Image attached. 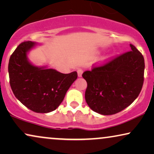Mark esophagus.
I'll return each instance as SVG.
<instances>
[{
	"instance_id": "1",
	"label": "esophagus",
	"mask_w": 154,
	"mask_h": 154,
	"mask_svg": "<svg viewBox=\"0 0 154 154\" xmlns=\"http://www.w3.org/2000/svg\"><path fill=\"white\" fill-rule=\"evenodd\" d=\"M82 73H83V69H81V68H79L77 69V74H78V77H82Z\"/></svg>"
}]
</instances>
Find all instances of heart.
I'll list each match as a JSON object with an SVG mask.
<instances>
[{"mask_svg":"<svg viewBox=\"0 0 154 154\" xmlns=\"http://www.w3.org/2000/svg\"><path fill=\"white\" fill-rule=\"evenodd\" d=\"M105 60H106V58H103V61Z\"/></svg>","mask_w":154,"mask_h":154,"instance_id":"b5f03b06","label":"heart"}]
</instances>
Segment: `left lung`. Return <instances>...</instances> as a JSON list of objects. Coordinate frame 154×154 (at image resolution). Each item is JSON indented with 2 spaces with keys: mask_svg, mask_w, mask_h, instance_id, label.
Segmentation results:
<instances>
[{
  "mask_svg": "<svg viewBox=\"0 0 154 154\" xmlns=\"http://www.w3.org/2000/svg\"><path fill=\"white\" fill-rule=\"evenodd\" d=\"M131 51L82 74L87 81L85 99L92 110L108 116L128 107L144 84V59L130 44Z\"/></svg>",
  "mask_w": 154,
  "mask_h": 154,
  "instance_id": "1",
  "label": "left lung"
}]
</instances>
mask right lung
I'll use <instances>...</instances> for the list:
<instances>
[{"label": "right lung", "mask_w": 154, "mask_h": 154, "mask_svg": "<svg viewBox=\"0 0 154 154\" xmlns=\"http://www.w3.org/2000/svg\"><path fill=\"white\" fill-rule=\"evenodd\" d=\"M36 45L27 41L20 44L10 56L8 64L10 85L21 103L36 112L56 110L77 78L76 71L63 74L53 69L31 64L26 53Z\"/></svg>", "instance_id": "obj_1"}]
</instances>
